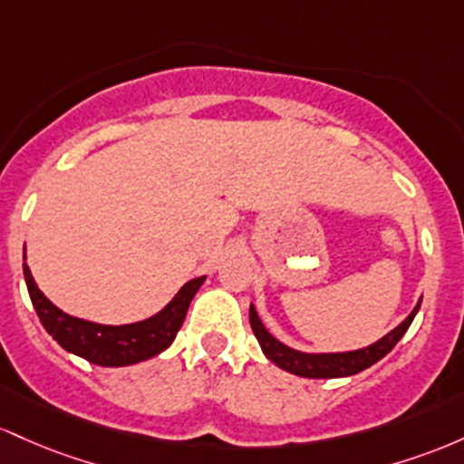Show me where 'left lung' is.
<instances>
[{"instance_id":"left-lung-1","label":"left lung","mask_w":464,"mask_h":464,"mask_svg":"<svg viewBox=\"0 0 464 464\" xmlns=\"http://www.w3.org/2000/svg\"><path fill=\"white\" fill-rule=\"evenodd\" d=\"M419 304L414 306V311L405 317L403 322L383 335L382 340H377L374 344L366 348H357V351L348 353H302L295 348H289L283 342H278L276 337L265 329V324L260 322V317L254 309V304H249V324H252L254 335H256L260 348H263L265 357L269 362H274L276 366L283 368L291 374H298V377H309V379H335V377H351L366 368H371L372 363H377L379 359L386 357L401 337L405 335V331L412 324L414 315L419 314Z\"/></svg>"}]
</instances>
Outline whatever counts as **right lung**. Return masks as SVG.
Segmentation results:
<instances>
[{"instance_id": "add662e5", "label": "right lung", "mask_w": 464, "mask_h": 464, "mask_svg": "<svg viewBox=\"0 0 464 464\" xmlns=\"http://www.w3.org/2000/svg\"><path fill=\"white\" fill-rule=\"evenodd\" d=\"M24 278L41 324L67 353H74V355L96 363V366L118 368L160 355L173 344L177 331L181 329L184 317L188 314L190 302L204 285L206 276L188 280L160 314L150 315L149 320L120 326L96 324V322L63 314L59 306L45 298L44 291L36 287L30 267L25 263Z\"/></svg>"}]
</instances>
